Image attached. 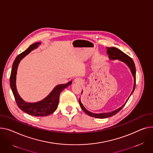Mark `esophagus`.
Segmentation results:
<instances>
[{
  "mask_svg": "<svg viewBox=\"0 0 153 153\" xmlns=\"http://www.w3.org/2000/svg\"><path fill=\"white\" fill-rule=\"evenodd\" d=\"M74 82L76 83H78V84H82L83 83V80L81 79L80 78H76L74 80Z\"/></svg>",
  "mask_w": 153,
  "mask_h": 153,
  "instance_id": "obj_1",
  "label": "esophagus"
}]
</instances>
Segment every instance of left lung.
<instances>
[{
  "label": "left lung",
  "instance_id": "8db88e82",
  "mask_svg": "<svg viewBox=\"0 0 153 153\" xmlns=\"http://www.w3.org/2000/svg\"><path fill=\"white\" fill-rule=\"evenodd\" d=\"M107 53L109 55V58L111 59H118L122 61V62H123L125 63H126L128 66V67L130 68V69L131 70V72L132 74H133V76L134 77V85L133 91H132L131 93V94L132 93H133V91H134V90L135 88V83H136V69H135V63L134 62L133 59H132L131 58H130L129 56H128L127 55L124 53L123 52H122L121 50H120L119 49H118V48H117L116 47H108L107 48ZM128 100H127L126 103L127 102ZM79 105L80 106V108H82V109L85 112V113L87 114H88V116H90L91 117H95V118H98V119L107 118V117L113 116L116 114L118 113V112H119L122 109H123V108L126 104V103L123 106H122L119 109H116V110H115V111H114L113 112H110V113H101V114H95V113H91V112L87 111L84 108V106H83L82 103H81L80 99H79Z\"/></svg>",
  "mask_w": 153,
  "mask_h": 153
}]
</instances>
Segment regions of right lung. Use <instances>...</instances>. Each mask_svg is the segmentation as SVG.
Returning a JSON list of instances; mask_svg holds the SVG:
<instances>
[{
	"mask_svg": "<svg viewBox=\"0 0 153 153\" xmlns=\"http://www.w3.org/2000/svg\"><path fill=\"white\" fill-rule=\"evenodd\" d=\"M39 44H40V42H36L30 45L25 52L19 54L16 56L13 63L12 72L10 77V87H11L18 106L25 113L36 117L47 116L55 112L58 105L60 93L72 83L71 81H69V82L65 84H61L56 86L52 91V92L45 98L37 103H30L25 102L19 97L16 88V75L18 64L22 58L29 53L33 50L36 48Z\"/></svg>",
	"mask_w": 153,
	"mask_h": 153,
	"instance_id": "right-lung-1",
	"label": "right lung"
}]
</instances>
